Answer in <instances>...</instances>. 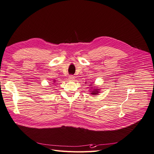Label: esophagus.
Listing matches in <instances>:
<instances>
[{"label":"esophagus","instance_id":"1","mask_svg":"<svg viewBox=\"0 0 154 154\" xmlns=\"http://www.w3.org/2000/svg\"><path fill=\"white\" fill-rule=\"evenodd\" d=\"M68 79H69V81H73L75 80V78H74V77H73V76H72V75H70V76H69V77H68Z\"/></svg>","mask_w":154,"mask_h":154}]
</instances>
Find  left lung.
I'll use <instances>...</instances> for the list:
<instances>
[{"mask_svg":"<svg viewBox=\"0 0 154 154\" xmlns=\"http://www.w3.org/2000/svg\"><path fill=\"white\" fill-rule=\"evenodd\" d=\"M90 95H97L98 94L100 93V89H99V88L96 87V86H94V85H92V84H90Z\"/></svg>","mask_w":154,"mask_h":154,"instance_id":"left-lung-1","label":"left lung"}]
</instances>
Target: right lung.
<instances>
[{
  "instance_id": "1",
  "label": "right lung",
  "mask_w": 154,
  "mask_h": 154,
  "mask_svg": "<svg viewBox=\"0 0 154 154\" xmlns=\"http://www.w3.org/2000/svg\"><path fill=\"white\" fill-rule=\"evenodd\" d=\"M56 80H54V81H53V82H56ZM55 84H56V83H55Z\"/></svg>"
}]
</instances>
